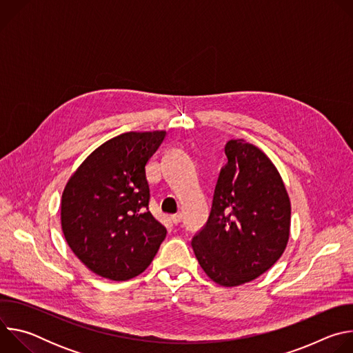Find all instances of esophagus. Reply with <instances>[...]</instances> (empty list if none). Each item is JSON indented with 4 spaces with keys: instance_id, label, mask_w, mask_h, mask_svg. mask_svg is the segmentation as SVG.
<instances>
[{
    "instance_id": "1",
    "label": "esophagus",
    "mask_w": 353,
    "mask_h": 353,
    "mask_svg": "<svg viewBox=\"0 0 353 353\" xmlns=\"http://www.w3.org/2000/svg\"><path fill=\"white\" fill-rule=\"evenodd\" d=\"M170 219H172V222H173L174 225H177V223H180V222H181L183 215H181V214H176V215H172V216H170Z\"/></svg>"
}]
</instances>
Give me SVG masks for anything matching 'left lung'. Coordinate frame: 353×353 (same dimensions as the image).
Masks as SVG:
<instances>
[{
    "label": "left lung",
    "mask_w": 353,
    "mask_h": 353,
    "mask_svg": "<svg viewBox=\"0 0 353 353\" xmlns=\"http://www.w3.org/2000/svg\"><path fill=\"white\" fill-rule=\"evenodd\" d=\"M205 226L191 241L205 274L237 286L268 271L289 240L290 201L281 174L261 149L244 139L225 145Z\"/></svg>",
    "instance_id": "obj_1"
}]
</instances>
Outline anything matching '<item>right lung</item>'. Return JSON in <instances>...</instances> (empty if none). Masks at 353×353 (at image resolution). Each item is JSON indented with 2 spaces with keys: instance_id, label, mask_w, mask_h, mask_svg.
<instances>
[{
  "instance_id": "obj_1",
  "label": "right lung",
  "mask_w": 353,
  "mask_h": 353,
  "mask_svg": "<svg viewBox=\"0 0 353 353\" xmlns=\"http://www.w3.org/2000/svg\"><path fill=\"white\" fill-rule=\"evenodd\" d=\"M166 131L117 135L82 162L61 198V228L74 254L96 275L127 281L143 272L166 237L149 212L145 166Z\"/></svg>"
}]
</instances>
